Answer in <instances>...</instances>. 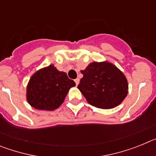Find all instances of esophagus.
<instances>
[{"mask_svg": "<svg viewBox=\"0 0 156 156\" xmlns=\"http://www.w3.org/2000/svg\"><path fill=\"white\" fill-rule=\"evenodd\" d=\"M74 81H75L76 85V86H77V85H78V84H79V83H80V79H79V78H76V79Z\"/></svg>", "mask_w": 156, "mask_h": 156, "instance_id": "obj_1", "label": "esophagus"}]
</instances>
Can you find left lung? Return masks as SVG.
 I'll return each instance as SVG.
<instances>
[{
    "label": "left lung",
    "mask_w": 156,
    "mask_h": 156,
    "mask_svg": "<svg viewBox=\"0 0 156 156\" xmlns=\"http://www.w3.org/2000/svg\"><path fill=\"white\" fill-rule=\"evenodd\" d=\"M79 88L87 102L100 108H112L119 105L128 93L124 74L108 62H92L84 70Z\"/></svg>",
    "instance_id": "1"
}]
</instances>
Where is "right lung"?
Segmentation results:
<instances>
[{
    "instance_id": "right-lung-1",
    "label": "right lung",
    "mask_w": 156,
    "mask_h": 156,
    "mask_svg": "<svg viewBox=\"0 0 156 156\" xmlns=\"http://www.w3.org/2000/svg\"><path fill=\"white\" fill-rule=\"evenodd\" d=\"M74 86L75 82L66 73L50 65L31 76L27 86V101L37 109L52 111L62 104L69 90Z\"/></svg>"
}]
</instances>
